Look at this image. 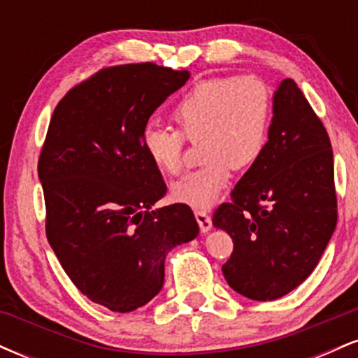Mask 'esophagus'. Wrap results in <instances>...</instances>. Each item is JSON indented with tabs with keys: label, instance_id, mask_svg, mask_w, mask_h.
<instances>
[{
	"label": "esophagus",
	"instance_id": "1",
	"mask_svg": "<svg viewBox=\"0 0 358 358\" xmlns=\"http://www.w3.org/2000/svg\"><path fill=\"white\" fill-rule=\"evenodd\" d=\"M195 217H196V220H199L200 231H202V232L210 231L212 219H210V215H208L207 210H202V208H199V210H195Z\"/></svg>",
	"mask_w": 358,
	"mask_h": 358
}]
</instances>
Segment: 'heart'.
Masks as SVG:
<instances>
[{
  "instance_id": "heart-1",
  "label": "heart",
  "mask_w": 358,
  "mask_h": 358,
  "mask_svg": "<svg viewBox=\"0 0 358 358\" xmlns=\"http://www.w3.org/2000/svg\"><path fill=\"white\" fill-rule=\"evenodd\" d=\"M273 96L259 77L219 76L196 82L175 104L178 129L150 126L146 155L159 171L180 175L187 141L200 143L203 163L173 185V196L192 207H208L227 187L232 170L256 165L268 143Z\"/></svg>"
}]
</instances>
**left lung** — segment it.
I'll list each match as a JSON object with an SVG mask.
<instances>
[{"mask_svg":"<svg viewBox=\"0 0 358 358\" xmlns=\"http://www.w3.org/2000/svg\"><path fill=\"white\" fill-rule=\"evenodd\" d=\"M264 153L212 222L232 237L222 273L242 296L271 301L313 273L336 225L334 151L293 79L274 92Z\"/></svg>","mask_w":358,"mask_h":358,"instance_id":"left-lung-1","label":"left lung"}]
</instances>
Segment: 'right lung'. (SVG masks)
I'll list each match as a JSON object with an SVG mask.
<instances>
[{"label":"right lung","instance_id":"obj_1","mask_svg":"<svg viewBox=\"0 0 358 358\" xmlns=\"http://www.w3.org/2000/svg\"><path fill=\"white\" fill-rule=\"evenodd\" d=\"M188 77L153 62L101 69L48 124L38 158L47 239L77 289L110 311L151 301L168 250L199 234L187 203L151 210L166 185L143 146L148 119Z\"/></svg>","mask_w":358,"mask_h":358}]
</instances>
